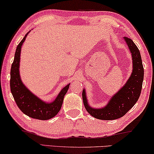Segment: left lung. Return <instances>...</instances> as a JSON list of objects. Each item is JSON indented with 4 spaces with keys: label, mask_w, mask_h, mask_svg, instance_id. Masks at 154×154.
<instances>
[{
    "label": "left lung",
    "mask_w": 154,
    "mask_h": 154,
    "mask_svg": "<svg viewBox=\"0 0 154 154\" xmlns=\"http://www.w3.org/2000/svg\"><path fill=\"white\" fill-rule=\"evenodd\" d=\"M124 39L132 53L133 63V71L125 85L111 97L106 106L98 109H92L88 105L85 91L83 90L84 106L88 112L95 119L108 121L123 116L135 104L140 96L144 79V68L140 52L132 39L128 37Z\"/></svg>",
    "instance_id": "1"
}]
</instances>
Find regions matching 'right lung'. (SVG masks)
<instances>
[{
  "label": "right lung",
  "instance_id": "1",
  "mask_svg": "<svg viewBox=\"0 0 154 154\" xmlns=\"http://www.w3.org/2000/svg\"><path fill=\"white\" fill-rule=\"evenodd\" d=\"M28 33L19 43L14 54V61L10 70V90L19 109L28 116L38 120H48L57 114L62 107L64 95L68 91L69 85L63 88L55 100L51 103H46L31 93L21 81L20 67L21 48Z\"/></svg>",
  "mask_w": 154,
  "mask_h": 154
}]
</instances>
